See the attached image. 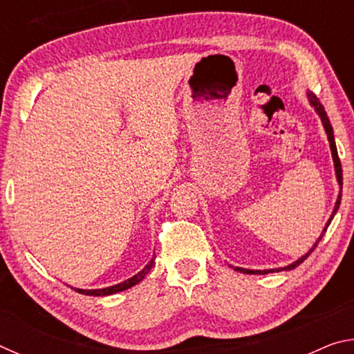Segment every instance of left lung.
<instances>
[{"label":"left lung","mask_w":354,"mask_h":354,"mask_svg":"<svg viewBox=\"0 0 354 354\" xmlns=\"http://www.w3.org/2000/svg\"><path fill=\"white\" fill-rule=\"evenodd\" d=\"M308 98H309V103H310V106H314L315 112L319 113V115H320V118H322V123H323V128H325V131H326V136H328V140H329V148H331V154H333V160H334L335 178H337V183H339L340 187H342V165H340V159H339V154H337V148H335V142H334V133H333V127H331V123H329V118H328V115H326V111H325V107H323V104L320 103L319 98H317L313 92H308ZM340 196H342V194H339V196H337V201H335V206H334V211H333V214H331V217H329L328 223L325 225V230H323V232H322V234H320L319 241H317V242L314 243V247L310 248L306 254L299 257L298 261L292 262L290 266H287V267L278 268L277 272H279V270H292V268L298 267L299 263H301L304 259H306V257H308L310 253H313V251L317 248V245H319V242L322 241L323 234H325V232H326V230H328L329 223H331V220L334 218L335 212H337V209H339V206H340ZM231 267H232V266H231ZM232 268H234L236 272H241V273H248V274H267V273H272V272H274V268H270V270H250V268H242V267H232Z\"/></svg>","instance_id":"8db88e82"}]
</instances>
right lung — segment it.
<instances>
[{
    "label": "right lung",
    "mask_w": 354,
    "mask_h": 354,
    "mask_svg": "<svg viewBox=\"0 0 354 354\" xmlns=\"http://www.w3.org/2000/svg\"><path fill=\"white\" fill-rule=\"evenodd\" d=\"M154 257L149 261L145 267H143V270H140L137 274H134L133 278H129L127 281H123V283L115 284V286H111V287H106V289H91V290H84V289H75L76 292L82 293V295H91V297H106V295H112V293H117V292H122V290H127L129 287L136 286L137 283H140V281L145 278V274L151 270L153 266H154Z\"/></svg>",
    "instance_id": "1"
}]
</instances>
